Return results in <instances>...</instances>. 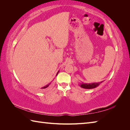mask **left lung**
Here are the masks:
<instances>
[{
  "instance_id": "1",
  "label": "left lung",
  "mask_w": 130,
  "mask_h": 130,
  "mask_svg": "<svg viewBox=\"0 0 130 130\" xmlns=\"http://www.w3.org/2000/svg\"><path fill=\"white\" fill-rule=\"evenodd\" d=\"M102 82L97 83H92V84H84V83H82V84H80V87L83 88H85V89H92V88H94L97 86H98L99 84L101 83Z\"/></svg>"
}]
</instances>
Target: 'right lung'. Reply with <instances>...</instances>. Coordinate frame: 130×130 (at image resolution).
Returning a JSON list of instances; mask_svg holds the SVG:
<instances>
[{
    "mask_svg": "<svg viewBox=\"0 0 130 130\" xmlns=\"http://www.w3.org/2000/svg\"><path fill=\"white\" fill-rule=\"evenodd\" d=\"M50 84L51 83H49L48 85H46V86H45V87H42V88H41V89H42V90H43V89H47V88L48 87H49V85H50Z\"/></svg>",
    "mask_w": 130,
    "mask_h": 130,
    "instance_id": "add662e5",
    "label": "right lung"
}]
</instances>
